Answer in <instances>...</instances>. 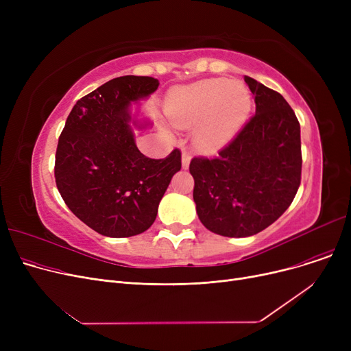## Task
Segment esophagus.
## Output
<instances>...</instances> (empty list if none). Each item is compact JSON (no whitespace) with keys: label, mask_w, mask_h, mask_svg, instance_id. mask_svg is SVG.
<instances>
[{"label":"esophagus","mask_w":351,"mask_h":351,"mask_svg":"<svg viewBox=\"0 0 351 351\" xmlns=\"http://www.w3.org/2000/svg\"><path fill=\"white\" fill-rule=\"evenodd\" d=\"M189 163H191V154L189 152H182V168L183 169H188L189 168Z\"/></svg>","instance_id":"obj_1"}]
</instances>
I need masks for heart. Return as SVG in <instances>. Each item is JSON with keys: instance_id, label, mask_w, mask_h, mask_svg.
<instances>
[{"instance_id": "b5f03b06", "label": "heart", "mask_w": 351, "mask_h": 351, "mask_svg": "<svg viewBox=\"0 0 351 351\" xmlns=\"http://www.w3.org/2000/svg\"><path fill=\"white\" fill-rule=\"evenodd\" d=\"M250 108L252 97L245 84L215 78L175 88L166 99L165 112L176 128L196 125L197 145L216 151L236 135Z\"/></svg>"}]
</instances>
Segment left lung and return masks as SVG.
Wrapping results in <instances>:
<instances>
[{"label":"left lung","mask_w":351,"mask_h":351,"mask_svg":"<svg viewBox=\"0 0 351 351\" xmlns=\"http://www.w3.org/2000/svg\"><path fill=\"white\" fill-rule=\"evenodd\" d=\"M256 114L215 158L195 156L193 200L206 229L246 237L290 206L302 180L300 123L287 101L250 77Z\"/></svg>","instance_id":"left-lung-1"}]
</instances>
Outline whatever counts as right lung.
<instances>
[{
    "label": "right lung",
    "mask_w": 351,
    "mask_h": 351,
    "mask_svg": "<svg viewBox=\"0 0 351 351\" xmlns=\"http://www.w3.org/2000/svg\"><path fill=\"white\" fill-rule=\"evenodd\" d=\"M159 86L152 77L125 75L82 97L69 112L55 154V182L69 210L95 232L129 237L149 229L172 176L175 149L146 158L129 128V105Z\"/></svg>",
    "instance_id": "obj_1"
}]
</instances>
